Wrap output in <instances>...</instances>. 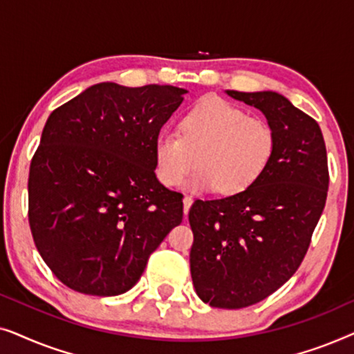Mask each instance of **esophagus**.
<instances>
[{
  "instance_id": "obj_1",
  "label": "esophagus",
  "mask_w": 354,
  "mask_h": 354,
  "mask_svg": "<svg viewBox=\"0 0 354 354\" xmlns=\"http://www.w3.org/2000/svg\"><path fill=\"white\" fill-rule=\"evenodd\" d=\"M192 205H193V198L192 196L183 198V214L188 216V211H190Z\"/></svg>"
}]
</instances>
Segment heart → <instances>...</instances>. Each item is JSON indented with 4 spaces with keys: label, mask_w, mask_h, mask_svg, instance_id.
<instances>
[{
    "label": "heart",
    "mask_w": 354,
    "mask_h": 354,
    "mask_svg": "<svg viewBox=\"0 0 354 354\" xmlns=\"http://www.w3.org/2000/svg\"><path fill=\"white\" fill-rule=\"evenodd\" d=\"M277 137L264 119L230 101L211 98L193 108L180 124V133L162 129L154 140V169L166 187L187 182L195 193L219 192L236 196L261 180L272 162Z\"/></svg>",
    "instance_id": "1"
}]
</instances>
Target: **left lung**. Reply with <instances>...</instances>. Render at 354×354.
Instances as JSON below:
<instances>
[{
  "label": "left lung",
  "instance_id": "8db88e82",
  "mask_svg": "<svg viewBox=\"0 0 354 354\" xmlns=\"http://www.w3.org/2000/svg\"><path fill=\"white\" fill-rule=\"evenodd\" d=\"M254 106L272 125L277 148L261 180L222 200H196L192 280L212 308L240 309L279 290L301 264L326 206L327 151L313 118L275 91L227 90Z\"/></svg>",
  "mask_w": 354,
  "mask_h": 354
}]
</instances>
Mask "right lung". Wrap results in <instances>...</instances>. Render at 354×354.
Wrapping results in <instances>:
<instances>
[{"label":"right lung","instance_id":"obj_1","mask_svg":"<svg viewBox=\"0 0 354 354\" xmlns=\"http://www.w3.org/2000/svg\"><path fill=\"white\" fill-rule=\"evenodd\" d=\"M187 90L96 84L53 111L28 174L38 253L75 292L125 293L182 222V193L154 174V140Z\"/></svg>","mask_w":354,"mask_h":354}]
</instances>
